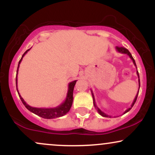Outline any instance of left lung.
Returning <instances> with one entry per match:
<instances>
[{
  "mask_svg": "<svg viewBox=\"0 0 155 155\" xmlns=\"http://www.w3.org/2000/svg\"><path fill=\"white\" fill-rule=\"evenodd\" d=\"M116 50H117V51H118V52L122 53V54H126L128 55V56L130 57V59L133 60V64H134V65H135V66L136 67V62H135V60L133 59V58L132 54H130V51H129L128 50H127V49H125V48H124V47H116ZM136 68H137V67H136ZM137 75H138V86H139V87H138V93H137V95H136V97H135L134 101H133V104H132V105H131L130 107L129 108H127V109L126 110V111L124 112V114H125V113H127V112H128V111H130V110L131 108H132V107H133V106H134L135 103H136V100H137V97H138V92H139V88H140V79H139V74H138V71H137ZM91 92H92V98H93V104H94V106H95L96 109H97V112H98V113L100 114H101V116H102V117H111V116H109V115H107V114H105L104 112H103V111H101V110L100 109V108H99L98 107H97V106H96V104H95V97H94V95H93V93H92V90H91Z\"/></svg>",
  "mask_w": 155,
  "mask_h": 155,
  "instance_id": "left-lung-1",
  "label": "left lung"
}]
</instances>
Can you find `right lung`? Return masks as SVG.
<instances>
[{
  "mask_svg": "<svg viewBox=\"0 0 155 155\" xmlns=\"http://www.w3.org/2000/svg\"><path fill=\"white\" fill-rule=\"evenodd\" d=\"M31 49H28L23 54L22 56V58H21L20 60H19L18 67H17V76H16V87H17V92H18L19 97H20L21 101H22V104H24V106L29 110L30 111L33 112L35 114L38 115V116L42 117V118L44 119H54L57 118V117H63L65 114H66L69 111V110L71 108L72 104H73V92H74V86H75L76 82L77 80H75V81H71L68 84V92H67V96L63 104H61L60 106H57V107L54 108H35V107H32V106H29L28 104H26L25 101H24V99L21 97L20 94L19 93L18 89H17V74H18V70L19 67V64H20L21 62H22L23 57L25 55V54L28 52V51Z\"/></svg>",
  "mask_w": 155,
  "mask_h": 155,
  "instance_id": "obj_1",
  "label": "right lung"
}]
</instances>
